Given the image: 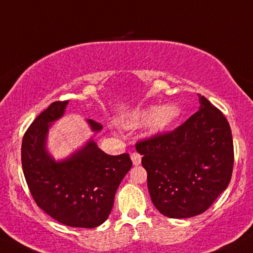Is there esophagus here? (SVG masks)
<instances>
[{
	"label": "esophagus",
	"mask_w": 253,
	"mask_h": 253,
	"mask_svg": "<svg viewBox=\"0 0 253 253\" xmlns=\"http://www.w3.org/2000/svg\"><path fill=\"white\" fill-rule=\"evenodd\" d=\"M130 159H132L133 165H139L141 163V156L139 155L138 152H133L132 155H130Z\"/></svg>",
	"instance_id": "34e87169"
}]
</instances>
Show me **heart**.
Masks as SVG:
<instances>
[{"mask_svg":"<svg viewBox=\"0 0 253 253\" xmlns=\"http://www.w3.org/2000/svg\"><path fill=\"white\" fill-rule=\"evenodd\" d=\"M177 115H178V109L175 106H165L161 108L149 107L136 112L129 120H127V125L130 127H136L150 121L153 130H162L167 128L177 118Z\"/></svg>","mask_w":253,"mask_h":253,"instance_id":"heart-1","label":"heart"}]
</instances>
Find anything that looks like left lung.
I'll return each mask as SVG.
<instances>
[{
  "label": "left lung",
  "instance_id": "1",
  "mask_svg": "<svg viewBox=\"0 0 253 253\" xmlns=\"http://www.w3.org/2000/svg\"><path fill=\"white\" fill-rule=\"evenodd\" d=\"M201 107L173 130L136 141L155 207L165 216L199 215L227 188L234 163L227 119L200 95Z\"/></svg>",
  "mask_w": 253,
  "mask_h": 253
}]
</instances>
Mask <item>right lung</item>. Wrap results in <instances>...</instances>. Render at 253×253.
I'll list each match as a JSON object with an SVG mask.
<instances>
[{
    "instance_id": "add662e5",
    "label": "right lung",
    "mask_w": 253,
    "mask_h": 253,
    "mask_svg": "<svg viewBox=\"0 0 253 253\" xmlns=\"http://www.w3.org/2000/svg\"><path fill=\"white\" fill-rule=\"evenodd\" d=\"M69 101L51 103L31 124L22 138V170L34 201L58 222L94 228L107 220L121 181L132 167L128 153L109 156L89 141L84 149L56 163L45 151L52 121L63 115ZM91 128L101 124L89 120Z\"/></svg>"
}]
</instances>
